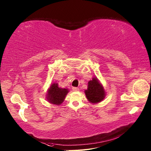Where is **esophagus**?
<instances>
[{"mask_svg": "<svg viewBox=\"0 0 151 151\" xmlns=\"http://www.w3.org/2000/svg\"><path fill=\"white\" fill-rule=\"evenodd\" d=\"M78 90H79V89L78 88V87H73V91H78Z\"/></svg>", "mask_w": 151, "mask_h": 151, "instance_id": "34e87169", "label": "esophagus"}]
</instances>
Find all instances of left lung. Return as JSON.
<instances>
[{
	"mask_svg": "<svg viewBox=\"0 0 151 151\" xmlns=\"http://www.w3.org/2000/svg\"><path fill=\"white\" fill-rule=\"evenodd\" d=\"M84 93L87 99L93 104L100 103L105 99L106 94L104 86L96 77H93L91 80L88 82L87 89Z\"/></svg>",
	"mask_w": 151,
	"mask_h": 151,
	"instance_id": "left-lung-1",
	"label": "left lung"
}]
</instances>
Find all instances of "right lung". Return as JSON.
Masks as SVG:
<instances>
[{
  "instance_id": "add662e5",
  "label": "right lung",
  "mask_w": 151,
  "mask_h": 151,
  "mask_svg": "<svg viewBox=\"0 0 151 151\" xmlns=\"http://www.w3.org/2000/svg\"><path fill=\"white\" fill-rule=\"evenodd\" d=\"M67 88H62L58 86L57 83H53L49 87L46 94V100L51 104L60 106L65 99V96L69 93Z\"/></svg>"
}]
</instances>
